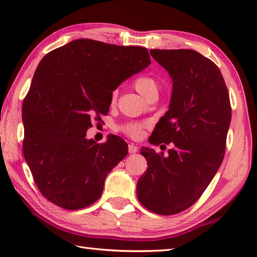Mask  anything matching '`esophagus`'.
<instances>
[{
    "instance_id": "esophagus-1",
    "label": "esophagus",
    "mask_w": 257,
    "mask_h": 257,
    "mask_svg": "<svg viewBox=\"0 0 257 257\" xmlns=\"http://www.w3.org/2000/svg\"><path fill=\"white\" fill-rule=\"evenodd\" d=\"M138 150H139V148L136 145H133V143H130V145H128V152H130V154H137Z\"/></svg>"
}]
</instances>
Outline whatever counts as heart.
Masks as SVG:
<instances>
[{"mask_svg":"<svg viewBox=\"0 0 257 257\" xmlns=\"http://www.w3.org/2000/svg\"><path fill=\"white\" fill-rule=\"evenodd\" d=\"M134 88L137 91L141 94L143 98H149L154 94H158L159 91V83L154 76L151 75H142L139 76L138 79L134 81ZM117 97V93L114 92L111 96V100L115 101ZM143 128H145V124L140 123H128L123 126V131L125 134L133 139H139L142 137Z\"/></svg>","mask_w":257,"mask_h":257,"instance_id":"obj_1","label":"heart"}]
</instances>
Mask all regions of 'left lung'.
I'll list each match as a JSON object with an SVG mask.
<instances>
[{"label": "left lung", "mask_w": 257, "mask_h": 257, "mask_svg": "<svg viewBox=\"0 0 257 257\" xmlns=\"http://www.w3.org/2000/svg\"><path fill=\"white\" fill-rule=\"evenodd\" d=\"M173 80L169 109L149 142L172 145L168 156L143 148L147 172L137 195L151 212L172 215L192 206L221 165L231 106L227 85L214 63L192 49H151Z\"/></svg>", "instance_id": "1"}]
</instances>
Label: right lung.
<instances>
[{
  "mask_svg": "<svg viewBox=\"0 0 257 257\" xmlns=\"http://www.w3.org/2000/svg\"><path fill=\"white\" fill-rule=\"evenodd\" d=\"M148 49L76 39L49 52L22 103L25 159L40 193L66 210L100 197L107 174L127 155L117 136L85 139L91 117L107 115L112 91L150 65Z\"/></svg>",
  "mask_w": 257,
  "mask_h": 257,
  "instance_id": "right-lung-1",
  "label": "right lung"
}]
</instances>
